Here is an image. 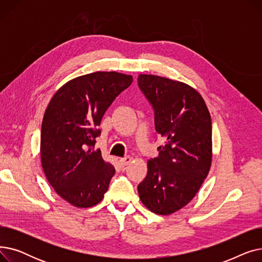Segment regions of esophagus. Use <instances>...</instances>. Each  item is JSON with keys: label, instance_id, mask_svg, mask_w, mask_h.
I'll return each mask as SVG.
<instances>
[{"label": "esophagus", "instance_id": "esophagus-1", "mask_svg": "<svg viewBox=\"0 0 262 262\" xmlns=\"http://www.w3.org/2000/svg\"><path fill=\"white\" fill-rule=\"evenodd\" d=\"M130 161H132V157H124L120 159V164L122 167H125Z\"/></svg>", "mask_w": 262, "mask_h": 262}]
</instances>
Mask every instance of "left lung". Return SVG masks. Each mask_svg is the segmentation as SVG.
Listing matches in <instances>:
<instances>
[{"label":"left lung","instance_id":"8db88e82","mask_svg":"<svg viewBox=\"0 0 262 262\" xmlns=\"http://www.w3.org/2000/svg\"><path fill=\"white\" fill-rule=\"evenodd\" d=\"M138 86L153 107L156 132L166 139L158 157L147 161L139 196L152 212L168 215L193 199L208 175L211 118L202 95L184 82L140 74Z\"/></svg>","mask_w":262,"mask_h":262}]
</instances>
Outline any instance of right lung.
<instances>
[{"label": "right lung", "mask_w": 262, "mask_h": 262, "mask_svg": "<svg viewBox=\"0 0 262 262\" xmlns=\"http://www.w3.org/2000/svg\"><path fill=\"white\" fill-rule=\"evenodd\" d=\"M133 76L94 72L64 84L49 103L41 126V163L56 193L78 208L99 204L115 175L95 138L102 118Z\"/></svg>", "instance_id": "right-lung-1"}]
</instances>
